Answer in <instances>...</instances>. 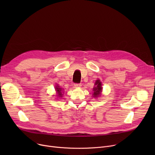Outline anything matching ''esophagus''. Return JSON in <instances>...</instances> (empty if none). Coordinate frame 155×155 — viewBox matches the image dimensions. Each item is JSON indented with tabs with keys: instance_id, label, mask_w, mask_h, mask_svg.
Returning a JSON list of instances; mask_svg holds the SVG:
<instances>
[{
	"instance_id": "1",
	"label": "esophagus",
	"mask_w": 155,
	"mask_h": 155,
	"mask_svg": "<svg viewBox=\"0 0 155 155\" xmlns=\"http://www.w3.org/2000/svg\"><path fill=\"white\" fill-rule=\"evenodd\" d=\"M81 86H82V84H74L75 87H80Z\"/></svg>"
}]
</instances>
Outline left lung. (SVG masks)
I'll use <instances>...</instances> for the list:
<instances>
[{
    "mask_svg": "<svg viewBox=\"0 0 155 155\" xmlns=\"http://www.w3.org/2000/svg\"><path fill=\"white\" fill-rule=\"evenodd\" d=\"M102 84L101 82H100L99 80H97L96 82L95 83V87L93 88V91H94V94L93 97H98L100 96L101 92H102Z\"/></svg>",
    "mask_w": 155,
    "mask_h": 155,
    "instance_id": "8db88e82",
    "label": "left lung"
}]
</instances>
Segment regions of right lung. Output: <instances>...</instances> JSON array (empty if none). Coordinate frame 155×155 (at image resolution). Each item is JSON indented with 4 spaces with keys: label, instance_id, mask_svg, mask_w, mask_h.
<instances>
[{
    "label": "right lung",
    "instance_id": "1",
    "mask_svg": "<svg viewBox=\"0 0 155 155\" xmlns=\"http://www.w3.org/2000/svg\"><path fill=\"white\" fill-rule=\"evenodd\" d=\"M56 91L57 92V94H58V97H62V93H61V91L62 89L61 88H60L59 86L57 85V87H56Z\"/></svg>",
    "mask_w": 155,
    "mask_h": 155
}]
</instances>
